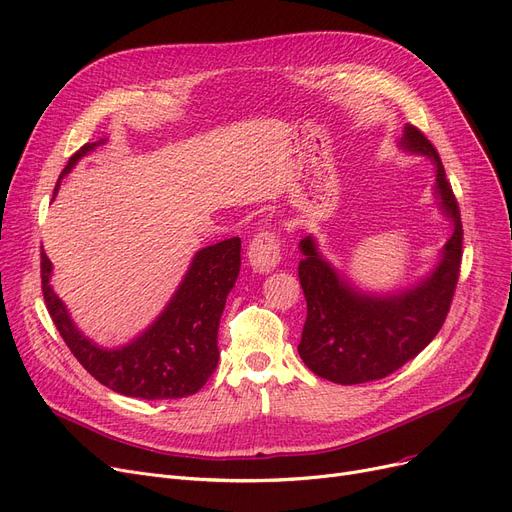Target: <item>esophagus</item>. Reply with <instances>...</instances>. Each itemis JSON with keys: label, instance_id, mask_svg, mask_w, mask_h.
<instances>
[{"label": "esophagus", "instance_id": "obj_1", "mask_svg": "<svg viewBox=\"0 0 512 512\" xmlns=\"http://www.w3.org/2000/svg\"><path fill=\"white\" fill-rule=\"evenodd\" d=\"M282 259L280 236L272 230H261L249 244V261L255 272H272Z\"/></svg>", "mask_w": 512, "mask_h": 512}]
</instances>
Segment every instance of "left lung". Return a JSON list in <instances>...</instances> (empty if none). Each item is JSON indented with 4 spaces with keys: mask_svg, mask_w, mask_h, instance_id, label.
I'll use <instances>...</instances> for the list:
<instances>
[{
    "mask_svg": "<svg viewBox=\"0 0 512 512\" xmlns=\"http://www.w3.org/2000/svg\"><path fill=\"white\" fill-rule=\"evenodd\" d=\"M401 147L428 156L437 166V196L453 221V234L439 266L418 287L396 295L356 291L320 257L312 236L299 242V282L308 316L297 346L301 361L318 377L335 384H365L401 369L418 356L445 323L462 263L460 206L445 177L439 151L413 124L405 126Z\"/></svg>",
    "mask_w": 512,
    "mask_h": 512,
    "instance_id": "1",
    "label": "left lung"
}]
</instances>
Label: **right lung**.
<instances>
[{
    "label": "right lung",
    "mask_w": 512,
    "mask_h": 512,
    "mask_svg": "<svg viewBox=\"0 0 512 512\" xmlns=\"http://www.w3.org/2000/svg\"><path fill=\"white\" fill-rule=\"evenodd\" d=\"M99 143H86L75 151L61 177ZM59 185L61 179L54 194ZM40 266L42 293L52 323L80 365L109 390L147 401L183 399L196 394L213 375L219 361V320L240 272V238H227L198 251L156 323L118 350H105L78 331L50 287L52 263L46 253H42Z\"/></svg>",
    "instance_id": "1"
}]
</instances>
